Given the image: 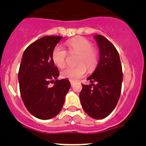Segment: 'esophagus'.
Masks as SVG:
<instances>
[{"instance_id": "esophagus-1", "label": "esophagus", "mask_w": 146, "mask_h": 146, "mask_svg": "<svg viewBox=\"0 0 146 146\" xmlns=\"http://www.w3.org/2000/svg\"><path fill=\"white\" fill-rule=\"evenodd\" d=\"M70 83H71V85H72V86H73V85H74V81L70 80Z\"/></svg>"}]
</instances>
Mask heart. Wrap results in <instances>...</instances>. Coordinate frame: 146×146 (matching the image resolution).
Here are the masks:
<instances>
[{
  "mask_svg": "<svg viewBox=\"0 0 146 146\" xmlns=\"http://www.w3.org/2000/svg\"><path fill=\"white\" fill-rule=\"evenodd\" d=\"M68 52L77 55L75 67H66L60 72L64 78L70 80H77L86 74V67L92 70L97 64V52L93 48V44L89 40L83 37H77L66 42ZM67 53L60 45H56L52 52V60L59 68H63L66 64Z\"/></svg>",
  "mask_w": 146,
  "mask_h": 146,
  "instance_id": "heart-1",
  "label": "heart"
}]
</instances>
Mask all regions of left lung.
Here are the masks:
<instances>
[{
    "mask_svg": "<svg viewBox=\"0 0 146 146\" xmlns=\"http://www.w3.org/2000/svg\"><path fill=\"white\" fill-rule=\"evenodd\" d=\"M94 38L99 49V60L95 71L87 78L91 84L82 85L80 99L89 116L102 119L112 113L118 103L123 73L119 54L114 45L101 35Z\"/></svg>",
    "mask_w": 146,
    "mask_h": 146,
    "instance_id": "obj_1",
    "label": "left lung"
}]
</instances>
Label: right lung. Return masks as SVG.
<instances>
[{"label": "right lung", "mask_w": 146, "mask_h": 146, "mask_svg": "<svg viewBox=\"0 0 146 146\" xmlns=\"http://www.w3.org/2000/svg\"><path fill=\"white\" fill-rule=\"evenodd\" d=\"M61 38L56 36L42 37L31 44L22 57L18 73L21 97L30 113L39 119L56 116L70 88L68 80H57L58 69L52 60V50ZM50 82L53 86H49Z\"/></svg>", "instance_id": "add662e5"}]
</instances>
